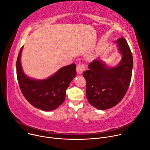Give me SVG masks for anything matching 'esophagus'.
Masks as SVG:
<instances>
[{"label": "esophagus", "mask_w": 150, "mask_h": 150, "mask_svg": "<svg viewBox=\"0 0 150 150\" xmlns=\"http://www.w3.org/2000/svg\"><path fill=\"white\" fill-rule=\"evenodd\" d=\"M86 68V66L85 64H79L77 65L76 70L78 74H82L84 70Z\"/></svg>", "instance_id": "obj_1"}]
</instances>
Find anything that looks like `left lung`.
<instances>
[{
    "mask_svg": "<svg viewBox=\"0 0 150 150\" xmlns=\"http://www.w3.org/2000/svg\"><path fill=\"white\" fill-rule=\"evenodd\" d=\"M121 59L109 67L100 58L88 65L83 76L86 80V93L90 104L100 110L110 109L119 103L127 91L132 78L133 56L126 40L115 41Z\"/></svg>",
    "mask_w": 150,
    "mask_h": 150,
    "instance_id": "1",
    "label": "left lung"
}]
</instances>
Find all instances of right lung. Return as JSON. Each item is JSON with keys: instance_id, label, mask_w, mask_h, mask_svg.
I'll use <instances>...</instances> for the list:
<instances>
[{"instance_id": "add662e5", "label": "right lung", "mask_w": 150, "mask_h": 150, "mask_svg": "<svg viewBox=\"0 0 150 150\" xmlns=\"http://www.w3.org/2000/svg\"><path fill=\"white\" fill-rule=\"evenodd\" d=\"M21 48L16 63L17 77L21 93L33 106L44 111H52L60 106L65 100V91L76 76V64L61 68L53 75L44 79L28 77L21 64Z\"/></svg>"}]
</instances>
